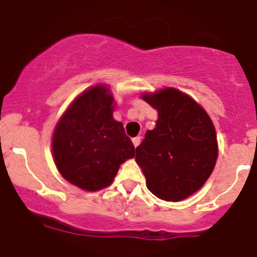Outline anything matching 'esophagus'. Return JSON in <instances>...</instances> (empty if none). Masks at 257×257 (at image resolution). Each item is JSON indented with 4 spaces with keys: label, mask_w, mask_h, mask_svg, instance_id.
<instances>
[{
    "label": "esophagus",
    "mask_w": 257,
    "mask_h": 257,
    "mask_svg": "<svg viewBox=\"0 0 257 257\" xmlns=\"http://www.w3.org/2000/svg\"><path fill=\"white\" fill-rule=\"evenodd\" d=\"M132 142H133V145L134 147H138L139 144H141V137H136V138L132 139Z\"/></svg>",
    "instance_id": "obj_1"
}]
</instances>
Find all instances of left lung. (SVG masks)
Instances as JSON below:
<instances>
[{"label": "left lung", "mask_w": 257, "mask_h": 257, "mask_svg": "<svg viewBox=\"0 0 257 257\" xmlns=\"http://www.w3.org/2000/svg\"><path fill=\"white\" fill-rule=\"evenodd\" d=\"M142 98L158 110L157 125L136 149L147 188L162 200H184L205 184L216 164L214 124L193 98L175 88Z\"/></svg>", "instance_id": "obj_1"}]
</instances>
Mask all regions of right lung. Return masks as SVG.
<instances>
[{"mask_svg":"<svg viewBox=\"0 0 257 257\" xmlns=\"http://www.w3.org/2000/svg\"><path fill=\"white\" fill-rule=\"evenodd\" d=\"M114 98L107 85H94L72 102L54 129L52 150L61 175L87 191L112 184L136 148L113 118Z\"/></svg>","mask_w":257,"mask_h":257,"instance_id":"right-lung-1","label":"right lung"}]
</instances>
